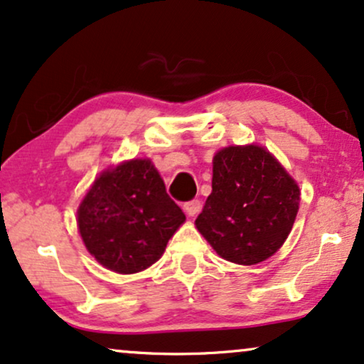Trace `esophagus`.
Listing matches in <instances>:
<instances>
[{"instance_id": "1", "label": "esophagus", "mask_w": 364, "mask_h": 364, "mask_svg": "<svg viewBox=\"0 0 364 364\" xmlns=\"http://www.w3.org/2000/svg\"><path fill=\"white\" fill-rule=\"evenodd\" d=\"M201 210V201L200 200H191L185 205V213L188 216H196Z\"/></svg>"}]
</instances>
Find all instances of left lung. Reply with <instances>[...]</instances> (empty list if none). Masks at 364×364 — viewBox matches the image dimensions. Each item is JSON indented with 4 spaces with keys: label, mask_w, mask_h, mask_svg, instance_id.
I'll use <instances>...</instances> for the list:
<instances>
[{
    "label": "left lung",
    "mask_w": 364,
    "mask_h": 364,
    "mask_svg": "<svg viewBox=\"0 0 364 364\" xmlns=\"http://www.w3.org/2000/svg\"><path fill=\"white\" fill-rule=\"evenodd\" d=\"M299 200L297 183L265 148L228 146L215 154L211 195L195 225L222 259L255 265L282 247Z\"/></svg>",
    "instance_id": "1"
}]
</instances>
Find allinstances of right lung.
I'll use <instances>...</instances> for the list:
<instances>
[{"label": "right lung", "mask_w": 364, "mask_h": 364, "mask_svg": "<svg viewBox=\"0 0 364 364\" xmlns=\"http://www.w3.org/2000/svg\"><path fill=\"white\" fill-rule=\"evenodd\" d=\"M185 220L149 159L124 161L100 173L77 210L87 250L117 274L141 272L158 262Z\"/></svg>", "instance_id": "right-lung-1"}]
</instances>
